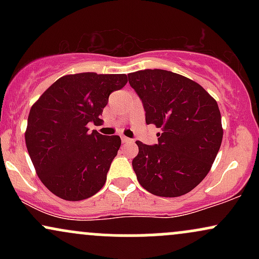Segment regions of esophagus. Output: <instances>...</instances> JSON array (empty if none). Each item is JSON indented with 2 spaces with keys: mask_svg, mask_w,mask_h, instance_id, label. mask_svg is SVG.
<instances>
[{
  "mask_svg": "<svg viewBox=\"0 0 259 259\" xmlns=\"http://www.w3.org/2000/svg\"><path fill=\"white\" fill-rule=\"evenodd\" d=\"M133 140L129 139V138H125V136H121V142L123 144H129V142H132Z\"/></svg>",
  "mask_w": 259,
  "mask_h": 259,
  "instance_id": "1",
  "label": "esophagus"
}]
</instances>
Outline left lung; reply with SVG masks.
<instances>
[{
	"label": "left lung",
	"mask_w": 259,
	"mask_h": 259,
	"mask_svg": "<svg viewBox=\"0 0 259 259\" xmlns=\"http://www.w3.org/2000/svg\"><path fill=\"white\" fill-rule=\"evenodd\" d=\"M146 123L162 129L158 144L136 141L133 168L140 185L160 197H178L206 178L221 148L223 127L217 101L194 80L163 69L130 73Z\"/></svg>",
	"instance_id": "left-lung-1"
}]
</instances>
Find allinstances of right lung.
<instances>
[{
  "label": "right lung",
  "instance_id": "1",
  "mask_svg": "<svg viewBox=\"0 0 259 259\" xmlns=\"http://www.w3.org/2000/svg\"><path fill=\"white\" fill-rule=\"evenodd\" d=\"M126 82L125 74H70L32 105L25 144L38 178L52 194L81 201L105 185L121 141L117 135L89 133L88 124L100 123L109 95Z\"/></svg>",
  "mask_w": 259,
  "mask_h": 259
}]
</instances>
